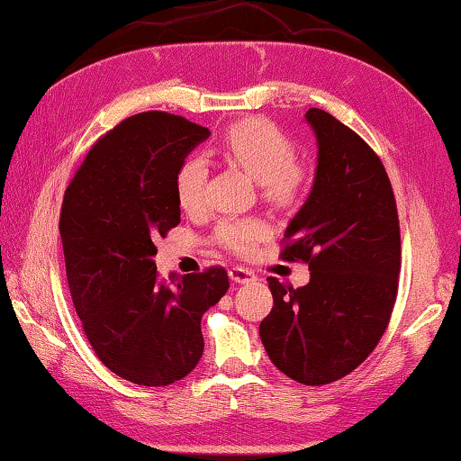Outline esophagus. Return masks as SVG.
Instances as JSON below:
<instances>
[{"mask_svg":"<svg viewBox=\"0 0 461 461\" xmlns=\"http://www.w3.org/2000/svg\"><path fill=\"white\" fill-rule=\"evenodd\" d=\"M229 277L235 281V284L243 285V284H249V281H255V273L251 269H245V267H230L229 271Z\"/></svg>","mask_w":461,"mask_h":461,"instance_id":"esophagus-1","label":"esophagus"}]
</instances>
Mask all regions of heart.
I'll return each instance as SVG.
<instances>
[{
  "label": "heart",
  "mask_w": 461,
  "mask_h": 461,
  "mask_svg": "<svg viewBox=\"0 0 461 461\" xmlns=\"http://www.w3.org/2000/svg\"><path fill=\"white\" fill-rule=\"evenodd\" d=\"M221 153L261 182L265 196L276 202L294 200L302 190L303 169L295 164V145L265 119H247L226 129ZM206 159L188 156L176 169L174 185L182 208L194 210L204 202ZM267 235L259 218H232L216 229V240L232 253H249Z\"/></svg>",
  "instance_id": "b5f03b06"
}]
</instances>
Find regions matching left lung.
I'll use <instances>...</instances> for the list:
<instances>
[{
	"mask_svg": "<svg viewBox=\"0 0 461 461\" xmlns=\"http://www.w3.org/2000/svg\"><path fill=\"white\" fill-rule=\"evenodd\" d=\"M305 121L318 166L281 257L308 263L310 284L294 289L267 279L273 308L259 336L281 373L320 386L360 366L384 334L399 287L401 232L376 153L326 111L310 109Z\"/></svg>",
	"mask_w": 461,
	"mask_h": 461,
	"instance_id": "8db88e82",
	"label": "left lung"
}]
</instances>
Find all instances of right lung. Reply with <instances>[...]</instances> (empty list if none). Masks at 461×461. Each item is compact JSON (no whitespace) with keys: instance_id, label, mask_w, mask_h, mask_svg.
<instances>
[{"instance_id":"obj_1","label":"right lung","mask_w":461,"mask_h":461,"mask_svg":"<svg viewBox=\"0 0 461 461\" xmlns=\"http://www.w3.org/2000/svg\"><path fill=\"white\" fill-rule=\"evenodd\" d=\"M206 127L137 113L86 153L62 200L72 303L99 360L143 386L180 381L204 350L200 320L229 289L222 267L159 281L156 240L180 222L176 169Z\"/></svg>"}]
</instances>
